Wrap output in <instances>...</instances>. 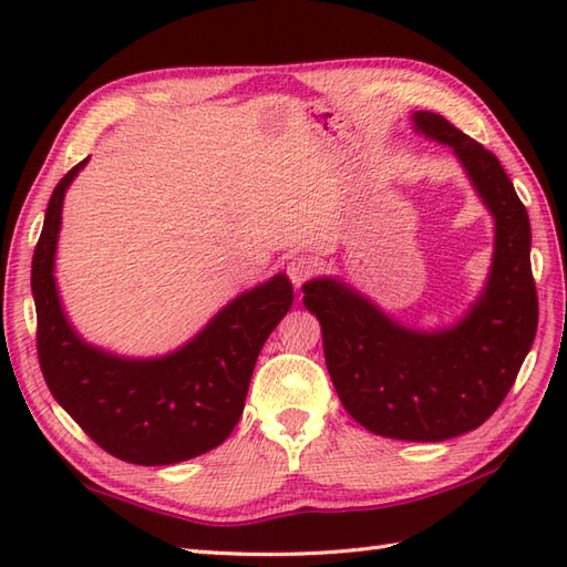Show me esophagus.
<instances>
[{
    "label": "esophagus",
    "mask_w": 567,
    "mask_h": 567,
    "mask_svg": "<svg viewBox=\"0 0 567 567\" xmlns=\"http://www.w3.org/2000/svg\"><path fill=\"white\" fill-rule=\"evenodd\" d=\"M287 275H290L292 285L299 290V287L309 280V277L317 275V262L307 256H297L287 262Z\"/></svg>",
    "instance_id": "34e87169"
}]
</instances>
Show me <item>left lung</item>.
Returning <instances> with one entry per match:
<instances>
[{"mask_svg": "<svg viewBox=\"0 0 567 567\" xmlns=\"http://www.w3.org/2000/svg\"><path fill=\"white\" fill-rule=\"evenodd\" d=\"M414 131L449 146L495 219L483 292L439 329L404 327L339 277H317L305 307L321 323L339 400L360 426L396 441H445L495 414L532 351L538 297L532 224L497 155L441 114L414 112Z\"/></svg>", "mask_w": 567, "mask_h": 567, "instance_id": "1", "label": "left lung"}]
</instances>
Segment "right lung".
Listing matches in <instances>:
<instances>
[{
  "label": "right lung",
  "instance_id": "obj_1",
  "mask_svg": "<svg viewBox=\"0 0 567 567\" xmlns=\"http://www.w3.org/2000/svg\"><path fill=\"white\" fill-rule=\"evenodd\" d=\"M87 161L53 189L33 252L43 378L106 453L136 465L183 463L221 445L238 424L260 348L292 307V282L277 272L240 292L195 339L158 358H126L87 343L70 323L53 275L65 192Z\"/></svg>",
  "mask_w": 567,
  "mask_h": 567
}]
</instances>
